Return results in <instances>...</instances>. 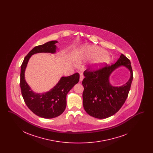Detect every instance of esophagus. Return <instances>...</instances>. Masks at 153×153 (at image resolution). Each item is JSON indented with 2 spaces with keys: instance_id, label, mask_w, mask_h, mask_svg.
<instances>
[{
  "instance_id": "34e87169",
  "label": "esophagus",
  "mask_w": 153,
  "mask_h": 153,
  "mask_svg": "<svg viewBox=\"0 0 153 153\" xmlns=\"http://www.w3.org/2000/svg\"><path fill=\"white\" fill-rule=\"evenodd\" d=\"M83 78H84V76H83V75L81 73L80 75V81H80V82L82 81V80H83Z\"/></svg>"
}]
</instances>
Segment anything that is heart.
<instances>
[{
    "label": "heart",
    "instance_id": "b5f03b06",
    "mask_svg": "<svg viewBox=\"0 0 153 153\" xmlns=\"http://www.w3.org/2000/svg\"><path fill=\"white\" fill-rule=\"evenodd\" d=\"M94 59L91 68L94 71H97L109 65L112 59L106 51L97 46H89L82 49L79 52L77 62L81 63L86 60Z\"/></svg>",
    "mask_w": 153,
    "mask_h": 153
}]
</instances>
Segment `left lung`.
I'll list each match as a JSON object with an SVG mask.
<instances>
[{
    "label": "left lung",
    "mask_w": 153,
    "mask_h": 153,
    "mask_svg": "<svg viewBox=\"0 0 153 153\" xmlns=\"http://www.w3.org/2000/svg\"><path fill=\"white\" fill-rule=\"evenodd\" d=\"M120 66L126 67L131 72L130 79L120 86H112L109 78L113 71ZM82 84L83 107L86 112L97 119H105L114 115L126 101L133 79L130 61L122 54L117 62L95 72L86 70Z\"/></svg>",
    "instance_id": "8db88e82"
}]
</instances>
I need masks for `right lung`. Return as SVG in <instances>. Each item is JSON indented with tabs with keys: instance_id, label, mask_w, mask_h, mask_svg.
<instances>
[{
	"instance_id": "1",
	"label": "right lung",
	"mask_w": 153,
	"mask_h": 153,
	"mask_svg": "<svg viewBox=\"0 0 153 153\" xmlns=\"http://www.w3.org/2000/svg\"><path fill=\"white\" fill-rule=\"evenodd\" d=\"M57 43V41H51L34 48L24 58L21 68L20 86L24 101L34 114L46 119L54 118L63 113L66 106V95L78 83L80 78L78 73L68 77H61L54 87L44 93L34 92L30 87L25 77L30 58L32 55L39 53H56Z\"/></svg>"
}]
</instances>
